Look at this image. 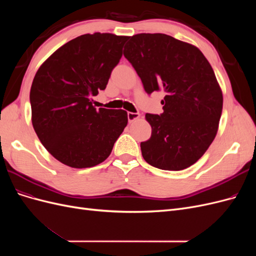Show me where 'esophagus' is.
<instances>
[{
    "label": "esophagus",
    "mask_w": 256,
    "mask_h": 256,
    "mask_svg": "<svg viewBox=\"0 0 256 256\" xmlns=\"http://www.w3.org/2000/svg\"><path fill=\"white\" fill-rule=\"evenodd\" d=\"M127 116H128V120L131 122H134V120H138V118H140V113L128 112V113H127Z\"/></svg>",
    "instance_id": "1"
}]
</instances>
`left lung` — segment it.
Returning <instances> with one entry per match:
<instances>
[{"label": "left lung", "instance_id": "8db88e82", "mask_svg": "<svg viewBox=\"0 0 256 256\" xmlns=\"http://www.w3.org/2000/svg\"><path fill=\"white\" fill-rule=\"evenodd\" d=\"M124 56L147 94L166 92L161 114L146 113L152 136L141 142L147 164L180 171L203 156L214 141L223 97L210 64L196 47L166 34L130 37Z\"/></svg>", "mask_w": 256, "mask_h": 256}]
</instances>
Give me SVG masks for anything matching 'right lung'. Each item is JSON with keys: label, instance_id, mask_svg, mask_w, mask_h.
Returning <instances> with one entry per match:
<instances>
[{"label": "right lung", "instance_id": "1", "mask_svg": "<svg viewBox=\"0 0 256 256\" xmlns=\"http://www.w3.org/2000/svg\"><path fill=\"white\" fill-rule=\"evenodd\" d=\"M127 36L94 33L68 42L38 69L30 92L32 122L52 156L68 166L92 168L110 156L127 126L124 110L92 106L122 56Z\"/></svg>", "mask_w": 256, "mask_h": 256}]
</instances>
